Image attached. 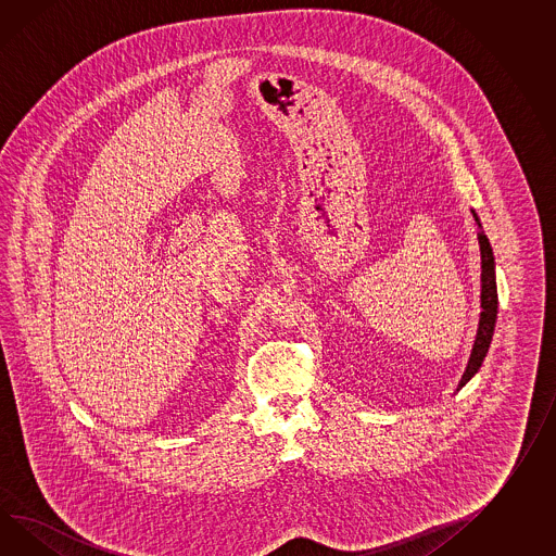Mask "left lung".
Wrapping results in <instances>:
<instances>
[{
	"mask_svg": "<svg viewBox=\"0 0 556 556\" xmlns=\"http://www.w3.org/2000/svg\"><path fill=\"white\" fill-rule=\"evenodd\" d=\"M475 215V220L480 227V218ZM478 243H480V257H482V313H480V324H478V331H476L475 348L470 353V359H468V366L466 371L462 376L460 383H458V390H462L470 379L475 378L476 371L482 366L484 357H486L488 348H490V341L494 336V326H496V313H498V291H496V271H494V253H492V247L488 241L484 230L478 232Z\"/></svg>",
	"mask_w": 556,
	"mask_h": 556,
	"instance_id": "obj_1",
	"label": "left lung"
}]
</instances>
